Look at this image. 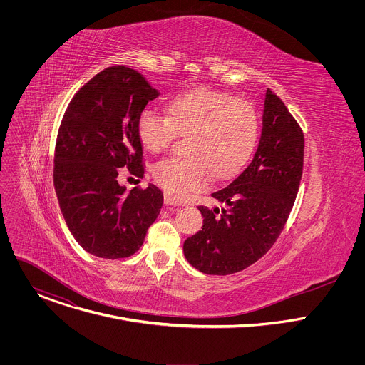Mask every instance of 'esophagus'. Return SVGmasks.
Here are the masks:
<instances>
[{
    "instance_id": "obj_1",
    "label": "esophagus",
    "mask_w": 365,
    "mask_h": 365,
    "mask_svg": "<svg viewBox=\"0 0 365 365\" xmlns=\"http://www.w3.org/2000/svg\"><path fill=\"white\" fill-rule=\"evenodd\" d=\"M165 203H166V205H180V203H179L170 193H168V192L165 193Z\"/></svg>"
}]
</instances>
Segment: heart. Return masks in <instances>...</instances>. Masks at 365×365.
Returning a JSON list of instances; mask_svg holds the SVG:
<instances>
[{
	"label": "heart",
	"instance_id": "heart-1",
	"mask_svg": "<svg viewBox=\"0 0 365 365\" xmlns=\"http://www.w3.org/2000/svg\"><path fill=\"white\" fill-rule=\"evenodd\" d=\"M141 144L162 153L186 135V158H168L153 168V178L175 199H182L210 180L238 173L255 148L259 120L254 106L212 89H193L172 98L168 113L147 106L137 120Z\"/></svg>",
	"mask_w": 365,
	"mask_h": 365
}]
</instances>
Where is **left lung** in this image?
Masks as SVG:
<instances>
[{
  "mask_svg": "<svg viewBox=\"0 0 365 365\" xmlns=\"http://www.w3.org/2000/svg\"><path fill=\"white\" fill-rule=\"evenodd\" d=\"M303 155L302 127L267 88L262 138L252 160L211 195L222 207L197 206L203 227L183 244L190 266L225 276L262 258L287 222L300 186Z\"/></svg>",
  "mask_w": 365,
  "mask_h": 365,
  "instance_id": "1",
  "label": "left lung"
}]
</instances>
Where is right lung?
Wrapping results in <instances>:
<instances>
[{"instance_id":"right-lung-1","label":"right lung","mask_w":365,"mask_h":365,"mask_svg":"<svg viewBox=\"0 0 365 365\" xmlns=\"http://www.w3.org/2000/svg\"><path fill=\"white\" fill-rule=\"evenodd\" d=\"M158 96L137 71L111 66L79 88L63 114L55 145V190L69 231L96 257L133 255L160 214L158 186L127 190L118 183L124 169L144 178L137 120Z\"/></svg>"}]
</instances>
